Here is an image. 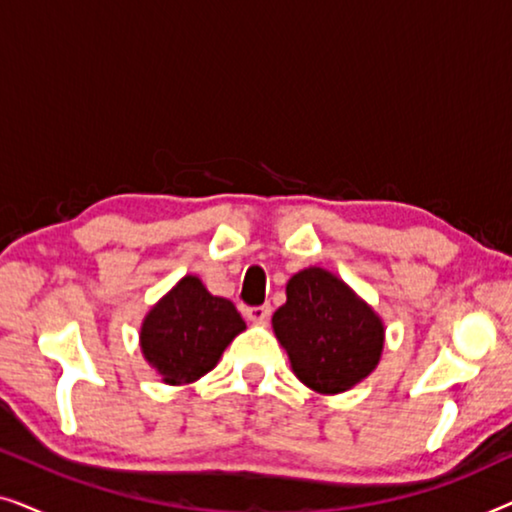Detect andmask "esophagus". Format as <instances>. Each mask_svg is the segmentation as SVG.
<instances>
[{"instance_id":"1","label":"esophagus","mask_w":512,"mask_h":512,"mask_svg":"<svg viewBox=\"0 0 512 512\" xmlns=\"http://www.w3.org/2000/svg\"><path fill=\"white\" fill-rule=\"evenodd\" d=\"M270 317V305H258V307H249L247 310V319L254 321V324H261Z\"/></svg>"}]
</instances>
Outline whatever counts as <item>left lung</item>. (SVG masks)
Returning a JSON list of instances; mask_svg holds the SVG:
<instances>
[{"instance_id":"obj_1","label":"left lung","mask_w":512,"mask_h":512,"mask_svg":"<svg viewBox=\"0 0 512 512\" xmlns=\"http://www.w3.org/2000/svg\"><path fill=\"white\" fill-rule=\"evenodd\" d=\"M293 375L324 396L349 391L377 368L384 321L352 286L317 265L286 282V303L272 314Z\"/></svg>"}]
</instances>
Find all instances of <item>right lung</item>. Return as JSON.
Here are the masks:
<instances>
[{
    "label": "right lung",
    "instance_id": "1",
    "mask_svg": "<svg viewBox=\"0 0 512 512\" xmlns=\"http://www.w3.org/2000/svg\"><path fill=\"white\" fill-rule=\"evenodd\" d=\"M247 324L228 298L212 296L200 277H181L146 312L139 347L165 384L181 387L207 375Z\"/></svg>",
    "mask_w": 512,
    "mask_h": 512
}]
</instances>
